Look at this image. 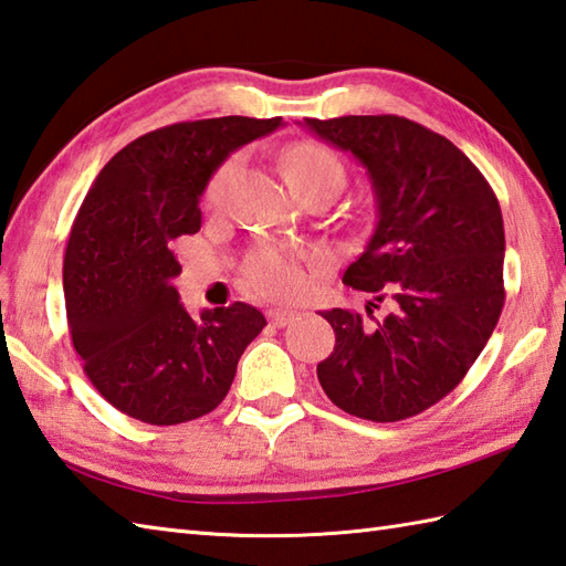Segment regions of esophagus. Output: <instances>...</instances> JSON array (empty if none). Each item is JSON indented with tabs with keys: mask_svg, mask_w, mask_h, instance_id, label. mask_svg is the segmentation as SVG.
<instances>
[{
	"mask_svg": "<svg viewBox=\"0 0 566 566\" xmlns=\"http://www.w3.org/2000/svg\"><path fill=\"white\" fill-rule=\"evenodd\" d=\"M266 315L275 327H283V325H287V322L297 319V313H293V310H269Z\"/></svg>",
	"mask_w": 566,
	"mask_h": 566,
	"instance_id": "1",
	"label": "esophagus"
}]
</instances>
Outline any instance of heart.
<instances>
[{"mask_svg":"<svg viewBox=\"0 0 566 566\" xmlns=\"http://www.w3.org/2000/svg\"><path fill=\"white\" fill-rule=\"evenodd\" d=\"M285 178L300 198L327 195L334 198L347 186V164L334 148L319 142H297L283 154ZM241 170V158L232 156L219 166L205 188V205L222 210ZM244 281L253 293L273 300H293L307 291V269L300 253L281 247H259L244 263Z\"/></svg>","mask_w":566,"mask_h":566,"instance_id":"obj_1","label":"heart"}]
</instances>
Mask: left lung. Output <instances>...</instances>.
Wrapping results in <instances>:
<instances>
[{
  "label": "left lung",
  "instance_id": "obj_1",
  "mask_svg": "<svg viewBox=\"0 0 566 566\" xmlns=\"http://www.w3.org/2000/svg\"><path fill=\"white\" fill-rule=\"evenodd\" d=\"M322 142L368 170L378 222L366 251L344 271L374 293L361 317L325 310L337 344L317 364L319 386L344 412L398 422L461 384L499 325L503 214L481 170L428 126L396 114L305 119ZM387 307L384 318L373 310Z\"/></svg>",
  "mask_w": 566,
  "mask_h": 566
}]
</instances>
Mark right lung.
Masks as SVG:
<instances>
[{"label": "right lung", "mask_w": 566, "mask_h": 566, "mask_svg": "<svg viewBox=\"0 0 566 566\" xmlns=\"http://www.w3.org/2000/svg\"><path fill=\"white\" fill-rule=\"evenodd\" d=\"M281 117L178 122L124 146L80 205L63 261L65 313L90 384L148 424L212 412L266 327L234 303L192 317L178 300L176 239L200 232V195L224 158Z\"/></svg>", "instance_id": "1"}]
</instances>
